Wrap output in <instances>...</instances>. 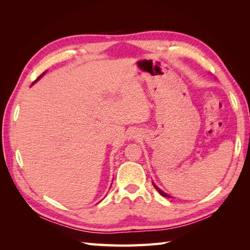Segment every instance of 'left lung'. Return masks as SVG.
Segmentation results:
<instances>
[{"label": "left lung", "mask_w": 250, "mask_h": 250, "mask_svg": "<svg viewBox=\"0 0 250 250\" xmlns=\"http://www.w3.org/2000/svg\"><path fill=\"white\" fill-rule=\"evenodd\" d=\"M153 186H154V188H156V190L158 191V193H160V194H161L162 196H164V197H168V198H171V196H170V195H168L167 193H165V192H163V191L161 190V188H157V187H156V186H155L154 184H153Z\"/></svg>", "instance_id": "8db88e82"}]
</instances>
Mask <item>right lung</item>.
I'll list each match as a JSON object with an SVG mask.
<instances>
[{
	"instance_id": "add662e5",
	"label": "right lung",
	"mask_w": 250,
	"mask_h": 250,
	"mask_svg": "<svg viewBox=\"0 0 250 250\" xmlns=\"http://www.w3.org/2000/svg\"><path fill=\"white\" fill-rule=\"evenodd\" d=\"M44 73H46V72H43V73H42V75H41V76H40V77H39V78H37V79H36V80H35V81H34V82H36V81H37V80H39V79H40V78H41V77H42V75H43V74H44ZM34 82H33V83H34ZM33 83H32V84H33Z\"/></svg>"
}]
</instances>
